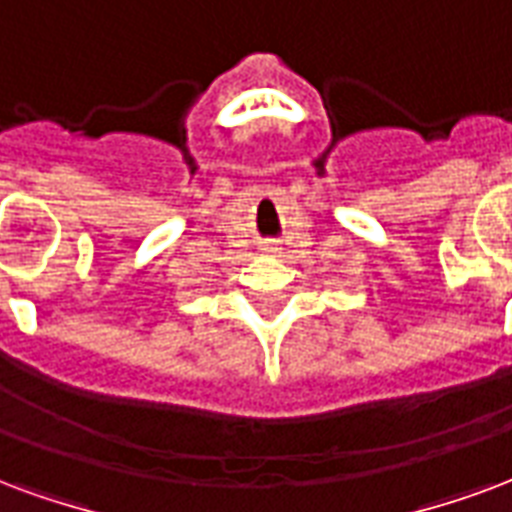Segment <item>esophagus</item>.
I'll return each mask as SVG.
<instances>
[{
    "label": "esophagus",
    "mask_w": 512,
    "mask_h": 512,
    "mask_svg": "<svg viewBox=\"0 0 512 512\" xmlns=\"http://www.w3.org/2000/svg\"><path fill=\"white\" fill-rule=\"evenodd\" d=\"M261 251H264V253H270V256H278V253L283 251V248H280L278 242H267V245H264V248H261Z\"/></svg>",
    "instance_id": "1"
}]
</instances>
